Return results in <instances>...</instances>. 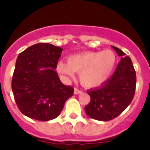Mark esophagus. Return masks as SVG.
<instances>
[{"mask_svg": "<svg viewBox=\"0 0 150 150\" xmlns=\"http://www.w3.org/2000/svg\"><path fill=\"white\" fill-rule=\"evenodd\" d=\"M80 93H82L81 90H79V88H74V94H75V95H77V94H80Z\"/></svg>", "mask_w": 150, "mask_h": 150, "instance_id": "esophagus-1", "label": "esophagus"}]
</instances>
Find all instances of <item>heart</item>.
<instances>
[{"mask_svg": "<svg viewBox=\"0 0 150 150\" xmlns=\"http://www.w3.org/2000/svg\"><path fill=\"white\" fill-rule=\"evenodd\" d=\"M116 56L112 50L83 52L71 55L67 62L61 61L57 70L64 76L73 77L79 73L80 83L86 88L98 87L107 81L114 70Z\"/></svg>", "mask_w": 150, "mask_h": 150, "instance_id": "heart-1", "label": "heart"}]
</instances>
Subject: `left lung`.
Segmentation results:
<instances>
[{
	"label": "left lung",
	"mask_w": 150,
	"mask_h": 150,
	"mask_svg": "<svg viewBox=\"0 0 150 150\" xmlns=\"http://www.w3.org/2000/svg\"><path fill=\"white\" fill-rule=\"evenodd\" d=\"M121 56L114 73L104 84L87 90L91 100L85 107L89 117L99 121H110L120 115L131 104L136 88V72L130 57L112 46Z\"/></svg>",
	"instance_id": "8db88e82"
}]
</instances>
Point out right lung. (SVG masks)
Here are the masks:
<instances>
[{
	"label": "right lung",
	"mask_w": 150,
	"mask_h": 150,
	"mask_svg": "<svg viewBox=\"0 0 150 150\" xmlns=\"http://www.w3.org/2000/svg\"><path fill=\"white\" fill-rule=\"evenodd\" d=\"M62 50L40 43L17 58L12 90L18 110L30 119L42 122L55 119L74 94V88L64 86L55 71Z\"/></svg>",
	"instance_id": "1"
}]
</instances>
